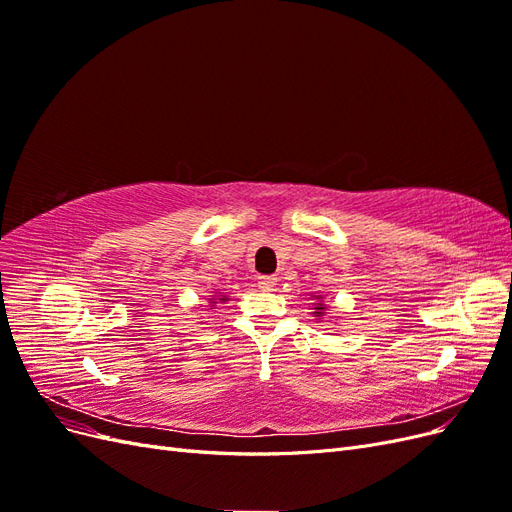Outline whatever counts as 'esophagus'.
<instances>
[{
  "instance_id": "1",
  "label": "esophagus",
  "mask_w": 512,
  "mask_h": 512,
  "mask_svg": "<svg viewBox=\"0 0 512 512\" xmlns=\"http://www.w3.org/2000/svg\"><path fill=\"white\" fill-rule=\"evenodd\" d=\"M275 284H277V277H275V275H260V277H258V286H260L262 290H273Z\"/></svg>"
}]
</instances>
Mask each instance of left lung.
<instances>
[{"label": "left lung", "instance_id": "8db88e82", "mask_svg": "<svg viewBox=\"0 0 512 512\" xmlns=\"http://www.w3.org/2000/svg\"><path fill=\"white\" fill-rule=\"evenodd\" d=\"M322 312H324V307H322V305H318V307H316V314H318V316H320V314H322Z\"/></svg>", "mask_w": 512, "mask_h": 512}]
</instances>
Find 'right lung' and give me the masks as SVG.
Wrapping results in <instances>:
<instances>
[{
	"mask_svg": "<svg viewBox=\"0 0 512 512\" xmlns=\"http://www.w3.org/2000/svg\"><path fill=\"white\" fill-rule=\"evenodd\" d=\"M222 301H226V299H222ZM213 303H215V301H213Z\"/></svg>",
	"mask_w": 512,
	"mask_h": 512,
	"instance_id": "add662e5",
	"label": "right lung"
}]
</instances>
